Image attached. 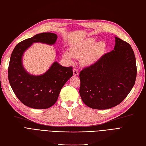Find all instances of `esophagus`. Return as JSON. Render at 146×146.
Segmentation results:
<instances>
[{
    "label": "esophagus",
    "mask_w": 146,
    "mask_h": 146,
    "mask_svg": "<svg viewBox=\"0 0 146 146\" xmlns=\"http://www.w3.org/2000/svg\"><path fill=\"white\" fill-rule=\"evenodd\" d=\"M73 74L74 76H77V75L79 74V72L77 69H73Z\"/></svg>",
    "instance_id": "1"
}]
</instances>
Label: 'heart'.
I'll use <instances>...</instances> for the list:
<instances>
[{"mask_svg":"<svg viewBox=\"0 0 146 146\" xmlns=\"http://www.w3.org/2000/svg\"><path fill=\"white\" fill-rule=\"evenodd\" d=\"M96 43L95 39L89 37L74 45L70 48V54L68 51L63 54L64 58L68 62H73V57L81 59V64L85 67H89L95 64L100 59L105 48L103 42Z\"/></svg>","mask_w":146,"mask_h":146,"instance_id":"b5f03b06","label":"heart"}]
</instances>
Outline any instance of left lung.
Masks as SVG:
<instances>
[{"instance_id":"obj_1","label":"left lung","mask_w":146,"mask_h":146,"mask_svg":"<svg viewBox=\"0 0 146 146\" xmlns=\"http://www.w3.org/2000/svg\"><path fill=\"white\" fill-rule=\"evenodd\" d=\"M136 73L132 48L127 42L115 37L114 50L80 72V96L84 104L92 109L113 107L132 89Z\"/></svg>"}]
</instances>
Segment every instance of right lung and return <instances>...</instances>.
I'll return each instance as SVG.
<instances>
[{
    "mask_svg": "<svg viewBox=\"0 0 146 146\" xmlns=\"http://www.w3.org/2000/svg\"><path fill=\"white\" fill-rule=\"evenodd\" d=\"M57 38L54 33H42L19 42L13 51L8 69V80L16 96L25 106L36 109L53 106L62 87L73 76L72 67H64L57 62L40 76L29 74L23 67L22 55L33 43L53 45Z\"/></svg>",
    "mask_w": 146,
    "mask_h": 146,
    "instance_id": "1",
    "label": "right lung"
}]
</instances>
